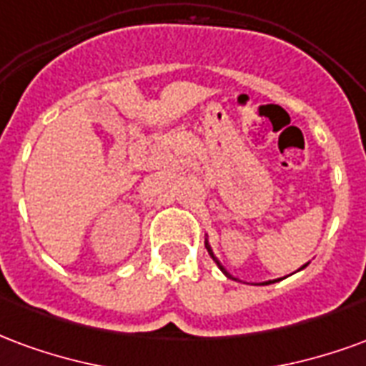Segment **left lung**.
I'll return each mask as SVG.
<instances>
[{
	"mask_svg": "<svg viewBox=\"0 0 366 366\" xmlns=\"http://www.w3.org/2000/svg\"><path fill=\"white\" fill-rule=\"evenodd\" d=\"M207 249H209V253H210V257H212V259H214L216 261V265H218V267H220V271H222V273L224 274H226V277H230V279H232V274L230 273H228V271H226V269H224L222 267V265H220V261H218V259H216V257H214V253H212V249H210V245H209V242H207ZM304 267H306V265H304ZM302 267V269H304ZM271 282H274V281H269V282H265V285H271Z\"/></svg>",
	"mask_w": 366,
	"mask_h": 366,
	"instance_id": "8db88e82",
	"label": "left lung"
}]
</instances>
